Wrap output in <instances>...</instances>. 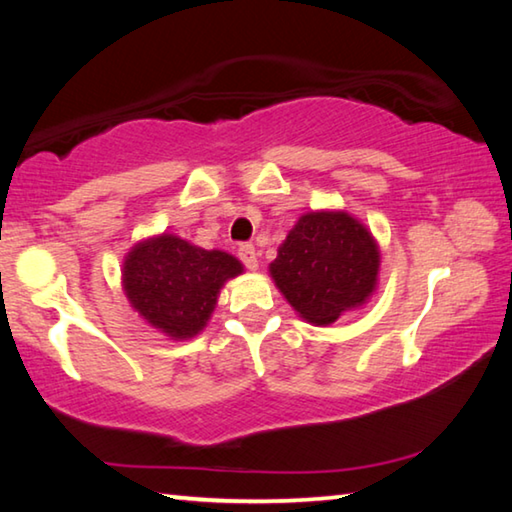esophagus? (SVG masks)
Listing matches in <instances>:
<instances>
[{
    "instance_id": "34e87169",
    "label": "esophagus",
    "mask_w": 512,
    "mask_h": 512,
    "mask_svg": "<svg viewBox=\"0 0 512 512\" xmlns=\"http://www.w3.org/2000/svg\"><path fill=\"white\" fill-rule=\"evenodd\" d=\"M239 259L246 264L248 271H257V268H259V259H257V253H255V246L241 244L239 246Z\"/></svg>"
}]
</instances>
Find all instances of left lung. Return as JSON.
<instances>
[{
    "instance_id": "8db88e82",
    "label": "left lung",
    "mask_w": 512,
    "mask_h": 512,
    "mask_svg": "<svg viewBox=\"0 0 512 512\" xmlns=\"http://www.w3.org/2000/svg\"><path fill=\"white\" fill-rule=\"evenodd\" d=\"M375 235L339 207L305 212L277 248L268 275L293 311L327 327L368 305L379 284Z\"/></svg>"
}]
</instances>
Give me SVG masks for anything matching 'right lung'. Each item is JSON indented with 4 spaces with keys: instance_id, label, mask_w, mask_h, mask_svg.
I'll return each mask as SVG.
<instances>
[{
    "instance_id": "1",
    "label": "right lung",
    "mask_w": 512,
    "mask_h": 512,
    "mask_svg": "<svg viewBox=\"0 0 512 512\" xmlns=\"http://www.w3.org/2000/svg\"><path fill=\"white\" fill-rule=\"evenodd\" d=\"M241 273L244 264L235 255L160 232L128 250L121 289L146 325L171 341H189L210 323L225 282Z\"/></svg>"
}]
</instances>
